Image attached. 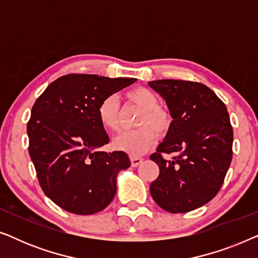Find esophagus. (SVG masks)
I'll return each instance as SVG.
<instances>
[{"label": "esophagus", "mask_w": 258, "mask_h": 258, "mask_svg": "<svg viewBox=\"0 0 258 258\" xmlns=\"http://www.w3.org/2000/svg\"><path fill=\"white\" fill-rule=\"evenodd\" d=\"M143 158L142 157H139V156H130V162H132V165L133 167H137V165H140L142 163Z\"/></svg>", "instance_id": "obj_1"}]
</instances>
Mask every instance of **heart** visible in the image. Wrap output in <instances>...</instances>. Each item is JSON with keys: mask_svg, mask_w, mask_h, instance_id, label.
Wrapping results in <instances>:
<instances>
[{"mask_svg": "<svg viewBox=\"0 0 258 258\" xmlns=\"http://www.w3.org/2000/svg\"><path fill=\"white\" fill-rule=\"evenodd\" d=\"M126 100L142 109L139 123L141 128L123 132L112 141L115 149L124 151L132 156L147 153L156 141V135H164L171 124V118L165 109L158 107V97L153 90L143 87L130 89L125 94ZM118 100L115 95L105 96L97 107V117L101 125L109 132L118 130Z\"/></svg>", "mask_w": 258, "mask_h": 258, "instance_id": "heart-1", "label": "heart"}]
</instances>
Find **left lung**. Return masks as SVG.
<instances>
[{
  "instance_id": "1",
  "label": "left lung",
  "mask_w": 258,
  "mask_h": 258,
  "mask_svg": "<svg viewBox=\"0 0 258 258\" xmlns=\"http://www.w3.org/2000/svg\"><path fill=\"white\" fill-rule=\"evenodd\" d=\"M149 86L164 98L172 117L150 156L160 168L150 194L168 213H188L217 195L230 167L234 133L227 107L202 83L157 80ZM162 153L176 156L168 161Z\"/></svg>"
}]
</instances>
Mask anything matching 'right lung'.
I'll list each match as a JSON object with an SVG mask.
<instances>
[{"instance_id": "add662e5", "label": "right lung", "mask_w": 258, "mask_h": 258, "mask_svg": "<svg viewBox=\"0 0 258 258\" xmlns=\"http://www.w3.org/2000/svg\"><path fill=\"white\" fill-rule=\"evenodd\" d=\"M135 81L69 74L49 84L35 102L27 125L29 155L43 192L62 209L93 215L114 200L116 177L130 160L124 151L98 150L109 137L97 107Z\"/></svg>"}]
</instances>
